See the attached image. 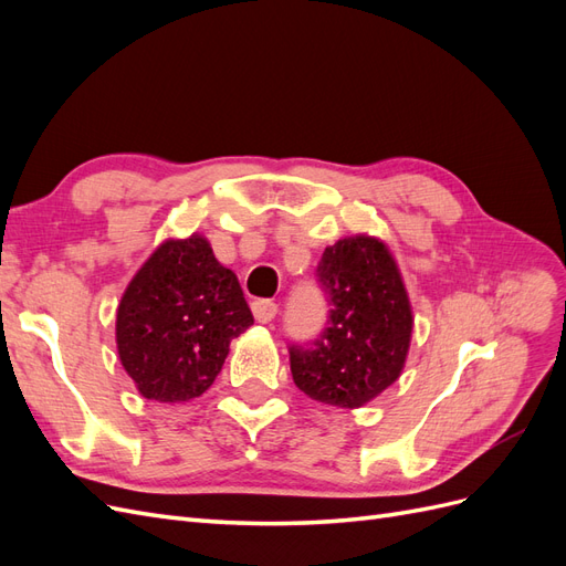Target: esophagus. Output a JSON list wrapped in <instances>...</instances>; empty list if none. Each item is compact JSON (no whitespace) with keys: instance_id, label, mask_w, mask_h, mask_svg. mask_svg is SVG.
<instances>
[{"instance_id":"34e87169","label":"esophagus","mask_w":566,"mask_h":566,"mask_svg":"<svg viewBox=\"0 0 566 566\" xmlns=\"http://www.w3.org/2000/svg\"><path fill=\"white\" fill-rule=\"evenodd\" d=\"M252 314H254V318L260 321V323H269V321L276 318L279 304L271 302V300H254L252 302Z\"/></svg>"}]
</instances>
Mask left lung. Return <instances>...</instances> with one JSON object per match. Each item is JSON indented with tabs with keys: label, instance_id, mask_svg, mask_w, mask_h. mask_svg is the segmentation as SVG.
<instances>
[{
	"label": "left lung",
	"instance_id": "1",
	"mask_svg": "<svg viewBox=\"0 0 566 566\" xmlns=\"http://www.w3.org/2000/svg\"><path fill=\"white\" fill-rule=\"evenodd\" d=\"M318 283L331 302L328 328L312 347H290L295 385L314 401L361 408L399 380L413 335L401 271L375 235L328 245Z\"/></svg>",
	"mask_w": 566,
	"mask_h": 566
}]
</instances>
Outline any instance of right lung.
<instances>
[{"label":"right lung","mask_w":566,"mask_h":566,"mask_svg":"<svg viewBox=\"0 0 566 566\" xmlns=\"http://www.w3.org/2000/svg\"><path fill=\"white\" fill-rule=\"evenodd\" d=\"M235 273L208 238H167L117 304L119 364L148 401L181 403L208 391L231 339L252 325Z\"/></svg>","instance_id":"right-lung-1"}]
</instances>
